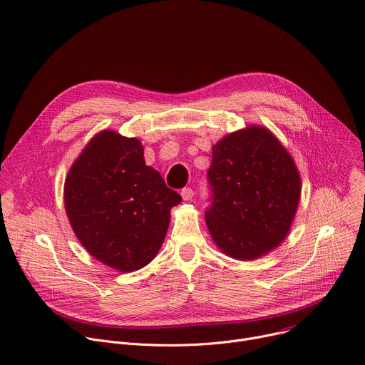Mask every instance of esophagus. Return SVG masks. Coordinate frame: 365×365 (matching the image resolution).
<instances>
[{
  "mask_svg": "<svg viewBox=\"0 0 365 365\" xmlns=\"http://www.w3.org/2000/svg\"><path fill=\"white\" fill-rule=\"evenodd\" d=\"M180 195H182V197H183V201H192L193 190H192L190 187H185V189H182Z\"/></svg>",
  "mask_w": 365,
  "mask_h": 365,
  "instance_id": "1",
  "label": "esophagus"
}]
</instances>
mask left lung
Instances as JSON below:
<instances>
[{
	"mask_svg": "<svg viewBox=\"0 0 365 365\" xmlns=\"http://www.w3.org/2000/svg\"><path fill=\"white\" fill-rule=\"evenodd\" d=\"M214 190L205 215L215 246L236 260H255L289 235L302 197L297 164L274 132L250 123L212 145Z\"/></svg>",
	"mask_w": 365,
	"mask_h": 365,
	"instance_id": "obj_1",
	"label": "left lung"
}]
</instances>
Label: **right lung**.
Returning a JSON list of instances; mask_svg holds the SVG:
<instances>
[{"instance_id": "1", "label": "right lung", "mask_w": 365, "mask_h": 365, "mask_svg": "<svg viewBox=\"0 0 365 365\" xmlns=\"http://www.w3.org/2000/svg\"><path fill=\"white\" fill-rule=\"evenodd\" d=\"M182 196L145 164L135 137L103 129L74 160L63 183V205L90 256L118 272H134L158 253Z\"/></svg>"}]
</instances>
